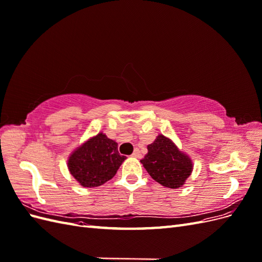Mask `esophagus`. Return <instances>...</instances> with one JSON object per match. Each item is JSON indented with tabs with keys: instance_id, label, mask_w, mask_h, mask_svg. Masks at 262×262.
I'll use <instances>...</instances> for the list:
<instances>
[{
	"instance_id": "obj_1",
	"label": "esophagus",
	"mask_w": 262,
	"mask_h": 262,
	"mask_svg": "<svg viewBox=\"0 0 262 262\" xmlns=\"http://www.w3.org/2000/svg\"><path fill=\"white\" fill-rule=\"evenodd\" d=\"M133 157H137V158H141L142 157V154H141V150L139 148H136L134 149V152L132 154Z\"/></svg>"
}]
</instances>
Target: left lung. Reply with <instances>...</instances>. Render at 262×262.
<instances>
[{
    "instance_id": "8db88e82",
    "label": "left lung",
    "mask_w": 262,
    "mask_h": 262,
    "mask_svg": "<svg viewBox=\"0 0 262 262\" xmlns=\"http://www.w3.org/2000/svg\"><path fill=\"white\" fill-rule=\"evenodd\" d=\"M147 150L141 163L150 177L166 188L177 189L185 185L191 175L192 161L170 139L160 134L147 145Z\"/></svg>"
}]
</instances>
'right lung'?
<instances>
[{
    "instance_id": "1",
    "label": "right lung",
    "mask_w": 262,
    "mask_h": 262,
    "mask_svg": "<svg viewBox=\"0 0 262 262\" xmlns=\"http://www.w3.org/2000/svg\"><path fill=\"white\" fill-rule=\"evenodd\" d=\"M124 160L118 152V143L100 132L72 152L68 167L81 186L93 188L112 179Z\"/></svg>"
}]
</instances>
